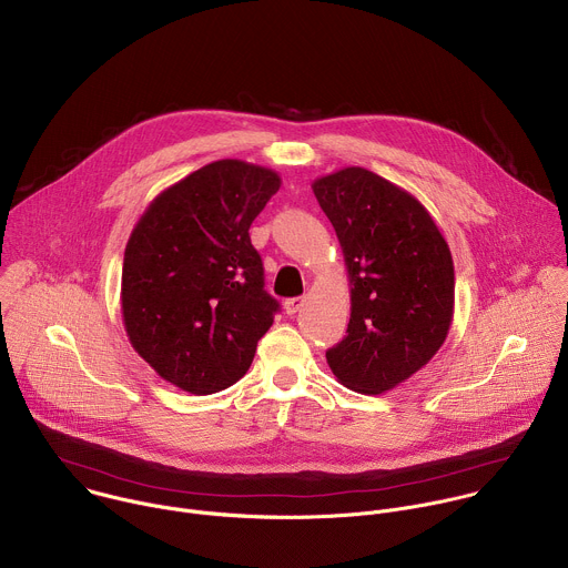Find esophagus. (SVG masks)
<instances>
[{
  "mask_svg": "<svg viewBox=\"0 0 568 568\" xmlns=\"http://www.w3.org/2000/svg\"><path fill=\"white\" fill-rule=\"evenodd\" d=\"M304 297H291V300H286L284 302V311H286V315H295L302 306H304Z\"/></svg>",
  "mask_w": 568,
  "mask_h": 568,
  "instance_id": "obj_1",
  "label": "esophagus"
}]
</instances>
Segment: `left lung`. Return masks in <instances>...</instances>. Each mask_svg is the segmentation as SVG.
I'll return each instance as SVG.
<instances>
[{
  "instance_id": "8db88e82",
  "label": "left lung",
  "mask_w": 568,
  "mask_h": 568,
  "mask_svg": "<svg viewBox=\"0 0 568 568\" xmlns=\"http://www.w3.org/2000/svg\"><path fill=\"white\" fill-rule=\"evenodd\" d=\"M313 193L337 233L351 282L346 337L326 351V362L346 388L386 393L426 366L448 335V244L410 193L373 171L348 166L317 178Z\"/></svg>"
}]
</instances>
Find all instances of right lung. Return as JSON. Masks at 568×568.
Here are the masks:
<instances>
[{"mask_svg": "<svg viewBox=\"0 0 568 568\" xmlns=\"http://www.w3.org/2000/svg\"><path fill=\"white\" fill-rule=\"evenodd\" d=\"M280 175L217 160L162 191L135 224L122 268V317L153 371L193 395L246 375L277 300L248 229Z\"/></svg>", "mask_w": 568, "mask_h": 568, "instance_id": "right-lung-1", "label": "right lung"}]
</instances>
